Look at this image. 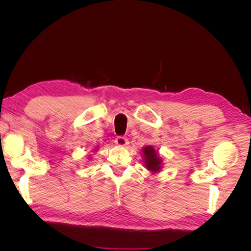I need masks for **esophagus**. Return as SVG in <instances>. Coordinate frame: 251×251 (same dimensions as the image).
<instances>
[{
  "label": "esophagus",
  "instance_id": "34e87169",
  "mask_svg": "<svg viewBox=\"0 0 251 251\" xmlns=\"http://www.w3.org/2000/svg\"><path fill=\"white\" fill-rule=\"evenodd\" d=\"M115 143L119 147H126L128 142H127V139L124 137V136H118V137L115 139Z\"/></svg>",
  "mask_w": 251,
  "mask_h": 251
}]
</instances>
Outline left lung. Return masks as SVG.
<instances>
[{
	"label": "left lung",
	"mask_w": 251,
	"mask_h": 251,
	"mask_svg": "<svg viewBox=\"0 0 251 251\" xmlns=\"http://www.w3.org/2000/svg\"><path fill=\"white\" fill-rule=\"evenodd\" d=\"M144 161H146V165L149 171L151 172H159L161 169V159L158 157L157 151L151 147H146L142 150Z\"/></svg>",
	"instance_id": "1"
}]
</instances>
